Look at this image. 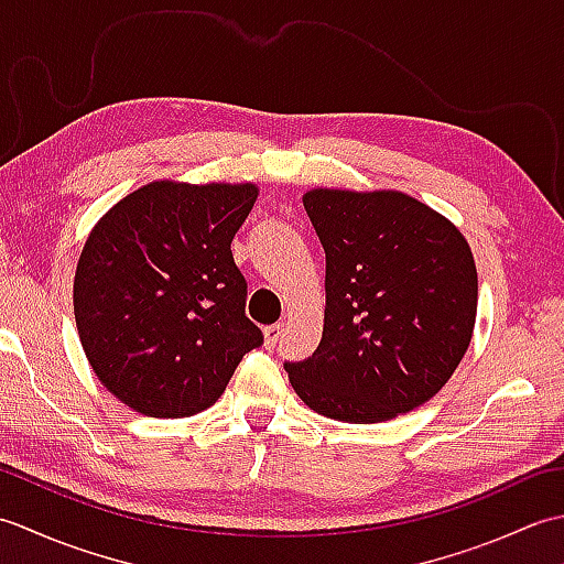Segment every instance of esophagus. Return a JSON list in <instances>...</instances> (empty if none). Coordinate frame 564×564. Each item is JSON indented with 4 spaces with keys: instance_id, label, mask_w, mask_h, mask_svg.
<instances>
[{
    "instance_id": "obj_1",
    "label": "esophagus",
    "mask_w": 564,
    "mask_h": 564,
    "mask_svg": "<svg viewBox=\"0 0 564 564\" xmlns=\"http://www.w3.org/2000/svg\"><path fill=\"white\" fill-rule=\"evenodd\" d=\"M281 337H283V325H281V322H279V325H271V327L263 329V341H267L269 349H275V344L281 341Z\"/></svg>"
}]
</instances>
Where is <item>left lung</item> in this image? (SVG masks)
I'll use <instances>...</instances> for the list:
<instances>
[{
	"label": "left lung",
	"mask_w": 564,
	"mask_h": 564,
	"mask_svg": "<svg viewBox=\"0 0 564 564\" xmlns=\"http://www.w3.org/2000/svg\"><path fill=\"white\" fill-rule=\"evenodd\" d=\"M325 249V329L283 364L310 410L378 424L429 402L473 339L477 269L465 237L400 191L313 188L303 196Z\"/></svg>",
	"instance_id": "8db88e82"
}]
</instances>
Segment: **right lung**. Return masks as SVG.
Listing matches in <instances>:
<instances>
[{
    "label": "right lung",
    "mask_w": 564,
    "mask_h": 564,
    "mask_svg": "<svg viewBox=\"0 0 564 564\" xmlns=\"http://www.w3.org/2000/svg\"><path fill=\"white\" fill-rule=\"evenodd\" d=\"M257 196L254 184L152 182L94 225L75 273L79 341L135 412L208 410L263 344L230 249Z\"/></svg>",
    "instance_id": "add662e5"
}]
</instances>
